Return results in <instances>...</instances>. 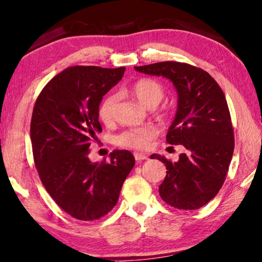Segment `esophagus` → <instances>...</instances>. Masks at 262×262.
Wrapping results in <instances>:
<instances>
[{
    "label": "esophagus",
    "mask_w": 262,
    "mask_h": 262,
    "mask_svg": "<svg viewBox=\"0 0 262 262\" xmlns=\"http://www.w3.org/2000/svg\"><path fill=\"white\" fill-rule=\"evenodd\" d=\"M134 157L136 161H143V160H147L148 156L146 154H142V152H134Z\"/></svg>",
    "instance_id": "esophagus-1"
}]
</instances>
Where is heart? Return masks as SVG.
Segmentation results:
<instances>
[{
  "label": "heart",
  "instance_id": "b5f03b06",
  "mask_svg": "<svg viewBox=\"0 0 262 262\" xmlns=\"http://www.w3.org/2000/svg\"><path fill=\"white\" fill-rule=\"evenodd\" d=\"M132 92L143 106L151 110L156 108L164 98V89L160 82L147 78L136 81L132 87ZM116 102H118V95L115 94H111L103 99L99 107V118L102 122L108 123L112 121ZM157 133L159 130L155 126L129 128L116 135L114 141L118 146L142 150L149 147L151 141L157 136Z\"/></svg>",
  "mask_w": 262,
  "mask_h": 262
}]
</instances>
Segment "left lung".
<instances>
[{
    "label": "left lung",
    "mask_w": 262,
    "mask_h": 262,
    "mask_svg": "<svg viewBox=\"0 0 262 262\" xmlns=\"http://www.w3.org/2000/svg\"><path fill=\"white\" fill-rule=\"evenodd\" d=\"M138 72L164 77L177 91V111L169 127L167 142L186 150L171 162H163L167 176L160 196L181 210H197L215 197L225 181L234 150L233 127L225 94L204 70L178 61L135 66Z\"/></svg>",
    "instance_id": "8db88e82"
}]
</instances>
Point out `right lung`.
<instances>
[{
  "label": "right lung",
  "instance_id": "add662e5",
  "mask_svg": "<svg viewBox=\"0 0 262 262\" xmlns=\"http://www.w3.org/2000/svg\"><path fill=\"white\" fill-rule=\"evenodd\" d=\"M124 70L65 69L41 90L32 112L30 138L41 183L57 205L79 221H95L112 211L135 164L128 150L111 152L110 162L89 159L91 142L102 130V97L121 80Z\"/></svg>",
  "mask_w": 262,
  "mask_h": 262
}]
</instances>
